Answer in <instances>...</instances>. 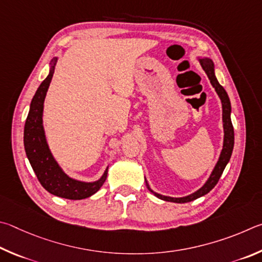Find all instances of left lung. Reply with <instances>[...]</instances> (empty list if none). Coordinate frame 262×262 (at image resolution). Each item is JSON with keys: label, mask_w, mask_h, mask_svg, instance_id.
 <instances>
[{"label": "left lung", "mask_w": 262, "mask_h": 262, "mask_svg": "<svg viewBox=\"0 0 262 262\" xmlns=\"http://www.w3.org/2000/svg\"><path fill=\"white\" fill-rule=\"evenodd\" d=\"M201 67H203L204 71L206 72V75L209 78L210 82H212L213 87L216 91V93L219 94L220 99H221L222 102V115H223V127H224V143H223V149L221 152V155H220L219 162L215 166L214 170L210 175L209 180L206 182V184L201 187L200 190H198L194 193H192L187 196H184V198H170V196H166V195H161L155 193L154 191L149 189V186L146 182V185H147V189L153 192L154 195H157L158 198L166 200V201H172V203H178V204H183V203H189V201L195 200L203 196L205 194H207L208 192L213 189V187L217 184V182L220 180V177L223 173L224 168H226L227 163L229 162V160L231 158V153L233 149V140H235V135H233V126L231 123V118H230V112H231V105H230V100L228 98V94L226 90L219 84V81L216 79V77L214 75V64L208 58H203L200 59Z\"/></svg>", "instance_id": "1"}]
</instances>
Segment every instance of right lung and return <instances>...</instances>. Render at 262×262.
<instances>
[{
  "mask_svg": "<svg viewBox=\"0 0 262 262\" xmlns=\"http://www.w3.org/2000/svg\"><path fill=\"white\" fill-rule=\"evenodd\" d=\"M55 63H56V58L53 59V66H55ZM53 75L54 68L50 70L48 77L41 82L32 99L30 113L27 115L24 128L25 152L40 184L50 193L72 200L89 198L103 185L107 178L108 169L98 182L81 183L68 177L55 162L49 152L48 145L46 143L42 127L43 101Z\"/></svg>",
  "mask_w": 262,
  "mask_h": 262,
  "instance_id": "add662e5",
  "label": "right lung"
}]
</instances>
